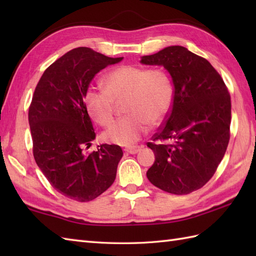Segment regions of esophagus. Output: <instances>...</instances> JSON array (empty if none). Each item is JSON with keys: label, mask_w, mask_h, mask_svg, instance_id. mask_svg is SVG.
<instances>
[{"label": "esophagus", "mask_w": 256, "mask_h": 256, "mask_svg": "<svg viewBox=\"0 0 256 256\" xmlns=\"http://www.w3.org/2000/svg\"><path fill=\"white\" fill-rule=\"evenodd\" d=\"M140 146H133V148H125V152H128L130 154H136L140 150Z\"/></svg>", "instance_id": "obj_1"}]
</instances>
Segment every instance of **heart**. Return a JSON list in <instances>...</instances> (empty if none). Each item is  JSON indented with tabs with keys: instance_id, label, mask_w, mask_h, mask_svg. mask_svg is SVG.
<instances>
[{
	"instance_id": "obj_1",
	"label": "heart",
	"mask_w": 256,
	"mask_h": 256,
	"mask_svg": "<svg viewBox=\"0 0 256 256\" xmlns=\"http://www.w3.org/2000/svg\"><path fill=\"white\" fill-rule=\"evenodd\" d=\"M102 89H92L84 96L86 112L94 121L108 126L114 120L116 103L124 100L126 116L103 134L106 142L130 146L148 132V123L158 124L170 111L172 86L164 70L136 66H118L102 79Z\"/></svg>"
}]
</instances>
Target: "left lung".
I'll return each instance as SVG.
<instances>
[{
    "label": "left lung",
    "mask_w": 256,
    "mask_h": 256,
    "mask_svg": "<svg viewBox=\"0 0 256 256\" xmlns=\"http://www.w3.org/2000/svg\"><path fill=\"white\" fill-rule=\"evenodd\" d=\"M140 62L162 66L174 84L170 112L164 126L152 138L153 142L148 143L155 162L146 176L166 192L188 194L210 180L226 154L230 94L211 64L182 46L143 56ZM164 140L168 143H160Z\"/></svg>",
    "instance_id": "8db88e82"
}]
</instances>
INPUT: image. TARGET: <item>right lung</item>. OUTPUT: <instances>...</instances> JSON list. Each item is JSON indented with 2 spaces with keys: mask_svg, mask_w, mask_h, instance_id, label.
<instances>
[{
  "mask_svg": "<svg viewBox=\"0 0 256 256\" xmlns=\"http://www.w3.org/2000/svg\"><path fill=\"white\" fill-rule=\"evenodd\" d=\"M122 59L74 48L45 70L30 106L36 164L58 192L80 202L96 199L111 186L123 156L118 145L84 150L96 138L84 102L89 84L100 70Z\"/></svg>",
  "mask_w": 256,
  "mask_h": 256,
  "instance_id": "1",
  "label": "right lung"
}]
</instances>
